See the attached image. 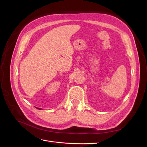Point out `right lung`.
Listing matches in <instances>:
<instances>
[{
	"label": "right lung",
	"mask_w": 147,
	"mask_h": 147,
	"mask_svg": "<svg viewBox=\"0 0 147 147\" xmlns=\"http://www.w3.org/2000/svg\"><path fill=\"white\" fill-rule=\"evenodd\" d=\"M38 109V108H37Z\"/></svg>",
	"instance_id": "right-lung-1"
}]
</instances>
